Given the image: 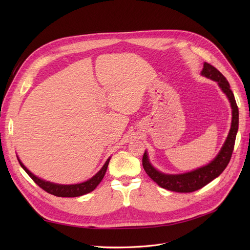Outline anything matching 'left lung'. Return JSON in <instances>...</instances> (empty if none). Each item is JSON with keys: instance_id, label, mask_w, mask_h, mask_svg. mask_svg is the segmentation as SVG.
I'll return each mask as SVG.
<instances>
[{"instance_id": "obj_1", "label": "left lung", "mask_w": 250, "mask_h": 250, "mask_svg": "<svg viewBox=\"0 0 250 250\" xmlns=\"http://www.w3.org/2000/svg\"><path fill=\"white\" fill-rule=\"evenodd\" d=\"M202 75L218 82L220 88L229 98L231 107H232L231 128L224 146L222 147L220 153L211 163L185 174L168 175V174L159 172L158 170H156L150 164L147 153L145 152V154L143 156L142 162L146 173L160 188L171 190V191L192 192L198 189H201L202 188L207 186L208 182L214 180L216 177H218L223 171H224L231 159V156L234 150L235 139H236V135H237L238 124H239V112H238V106L237 104H236L233 92L230 89V85L227 81V79L211 63L204 62V69L202 71Z\"/></svg>"}]
</instances>
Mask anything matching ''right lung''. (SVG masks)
Listing matches in <instances>:
<instances>
[{"instance_id":"obj_1","label":"right lung","mask_w":250,"mask_h":250,"mask_svg":"<svg viewBox=\"0 0 250 250\" xmlns=\"http://www.w3.org/2000/svg\"><path fill=\"white\" fill-rule=\"evenodd\" d=\"M109 160H110V158L107 159V161L105 162L103 167L100 169V171L97 172L91 179H89L85 182H82V183H79V185L62 186V185H56V183L45 181V180H42L41 178L36 177L18 159L21 167L25 170L26 173H27L32 178V180L36 183L39 188H42L43 190H45L46 192H48L50 194H54L56 196H62V198H75V196H80V195L86 194L88 192H91L92 190H94L96 188V187L101 182V180L103 179L105 172H106Z\"/></svg>"}]
</instances>
